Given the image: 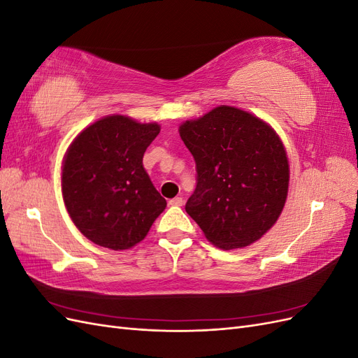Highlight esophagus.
I'll list each match as a JSON object with an SVG mask.
<instances>
[{
    "label": "esophagus",
    "mask_w": 358,
    "mask_h": 358,
    "mask_svg": "<svg viewBox=\"0 0 358 358\" xmlns=\"http://www.w3.org/2000/svg\"><path fill=\"white\" fill-rule=\"evenodd\" d=\"M169 204L170 206H182L183 204V199L182 197H175V199H171L169 201Z\"/></svg>",
    "instance_id": "esophagus-1"
}]
</instances>
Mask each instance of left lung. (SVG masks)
<instances>
[{
	"label": "left lung",
	"instance_id": "8db88e82",
	"mask_svg": "<svg viewBox=\"0 0 358 358\" xmlns=\"http://www.w3.org/2000/svg\"><path fill=\"white\" fill-rule=\"evenodd\" d=\"M197 169L185 210L206 239L225 251L257 242L282 212L289 182L285 148L251 113L220 106L179 127Z\"/></svg>",
	"mask_w": 358,
	"mask_h": 358
}]
</instances>
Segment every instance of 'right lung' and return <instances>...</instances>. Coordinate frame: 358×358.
Returning a JSON list of instances; mask_svg holds the SVG:
<instances>
[{
  "label": "right lung",
  "mask_w": 358,
  "mask_h": 358,
  "mask_svg": "<svg viewBox=\"0 0 358 358\" xmlns=\"http://www.w3.org/2000/svg\"><path fill=\"white\" fill-rule=\"evenodd\" d=\"M157 122L104 116L73 140L62 162V199L79 231L103 248L122 251L142 242L166 209L143 167Z\"/></svg>",
  "instance_id": "obj_1"
}]
</instances>
